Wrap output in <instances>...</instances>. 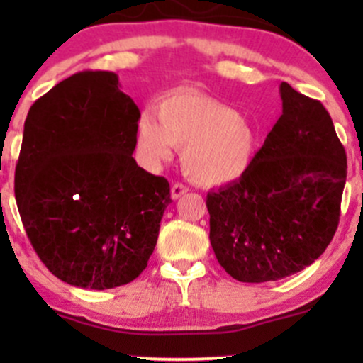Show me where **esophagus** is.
I'll return each instance as SVG.
<instances>
[{
  "label": "esophagus",
  "mask_w": 363,
  "mask_h": 363,
  "mask_svg": "<svg viewBox=\"0 0 363 363\" xmlns=\"http://www.w3.org/2000/svg\"><path fill=\"white\" fill-rule=\"evenodd\" d=\"M189 191V187L186 184H181V182H176L172 187H170V198L172 199H179L182 194H186Z\"/></svg>",
  "instance_id": "esophagus-1"
}]
</instances>
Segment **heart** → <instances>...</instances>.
Wrapping results in <instances>:
<instances>
[{
	"mask_svg": "<svg viewBox=\"0 0 363 363\" xmlns=\"http://www.w3.org/2000/svg\"><path fill=\"white\" fill-rule=\"evenodd\" d=\"M259 129L234 107L196 91H179L145 111L136 148L150 167L182 150V167L198 184L218 186L244 176L259 150Z\"/></svg>",
	"mask_w": 363,
	"mask_h": 363,
	"instance_id": "b5f03b06",
	"label": "heart"
}]
</instances>
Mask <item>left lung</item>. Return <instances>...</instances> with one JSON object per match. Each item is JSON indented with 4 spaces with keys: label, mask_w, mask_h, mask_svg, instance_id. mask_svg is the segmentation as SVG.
Segmentation results:
<instances>
[{
    "label": "left lung",
    "mask_w": 363,
    "mask_h": 363,
    "mask_svg": "<svg viewBox=\"0 0 363 363\" xmlns=\"http://www.w3.org/2000/svg\"><path fill=\"white\" fill-rule=\"evenodd\" d=\"M283 111L244 176L206 196L210 242L235 280L277 281L326 251L340 222L347 153L329 112L289 83Z\"/></svg>",
    "instance_id": "8db88e82"
}]
</instances>
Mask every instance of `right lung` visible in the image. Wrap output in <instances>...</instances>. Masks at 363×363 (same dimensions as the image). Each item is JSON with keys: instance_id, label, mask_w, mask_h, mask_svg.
<instances>
[{"instance_id": "add662e5", "label": "right lung", "mask_w": 363, "mask_h": 363, "mask_svg": "<svg viewBox=\"0 0 363 363\" xmlns=\"http://www.w3.org/2000/svg\"><path fill=\"white\" fill-rule=\"evenodd\" d=\"M111 72H82L37 99L15 198L30 244L60 280L91 290L140 277L170 199L133 158L140 111Z\"/></svg>"}]
</instances>
